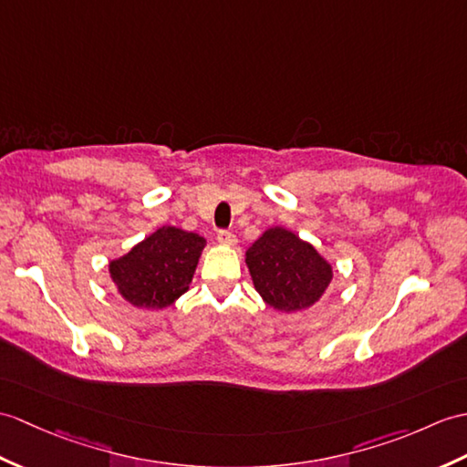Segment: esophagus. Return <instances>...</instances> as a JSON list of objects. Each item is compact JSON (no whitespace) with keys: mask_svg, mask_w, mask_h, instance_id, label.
<instances>
[{"mask_svg":"<svg viewBox=\"0 0 467 467\" xmlns=\"http://www.w3.org/2000/svg\"><path fill=\"white\" fill-rule=\"evenodd\" d=\"M216 241H219V244H223V246H234L236 236L231 231H219V234H216Z\"/></svg>","mask_w":467,"mask_h":467,"instance_id":"34e87169","label":"esophagus"}]
</instances>
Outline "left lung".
Returning a JSON list of instances; mask_svg holds the SVG:
<instances>
[{"label": "left lung", "mask_w": 467, "mask_h": 467, "mask_svg": "<svg viewBox=\"0 0 467 467\" xmlns=\"http://www.w3.org/2000/svg\"><path fill=\"white\" fill-rule=\"evenodd\" d=\"M246 266L258 295L280 312L317 305L332 280L328 260L285 226L263 233L246 251Z\"/></svg>", "instance_id": "1"}]
</instances>
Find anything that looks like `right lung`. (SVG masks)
I'll return each mask as SVG.
<instances>
[{
  "mask_svg": "<svg viewBox=\"0 0 467 467\" xmlns=\"http://www.w3.org/2000/svg\"><path fill=\"white\" fill-rule=\"evenodd\" d=\"M207 241L177 226H161L121 258L109 263V275L129 305L147 310L171 306L189 290Z\"/></svg>",
  "mask_w": 467,
  "mask_h": 467,
  "instance_id": "right-lung-1",
  "label": "right lung"
}]
</instances>
